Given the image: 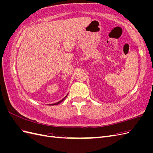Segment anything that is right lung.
Listing matches in <instances>:
<instances>
[{"label": "right lung", "instance_id": "add662e5", "mask_svg": "<svg viewBox=\"0 0 153 153\" xmlns=\"http://www.w3.org/2000/svg\"><path fill=\"white\" fill-rule=\"evenodd\" d=\"M68 94H67V95H66L65 97H64V98L62 100H61V101H59V102H57V103H53V104H51V105H58V104H59V103H61L62 102V101H63L64 100L66 99V97H67Z\"/></svg>", "mask_w": 153, "mask_h": 153}]
</instances>
